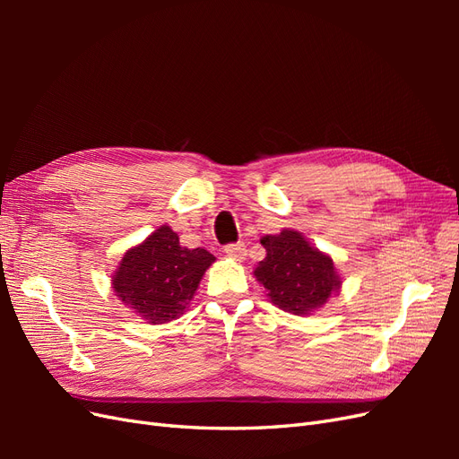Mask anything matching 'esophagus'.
Returning a JSON list of instances; mask_svg holds the SVG:
<instances>
[{
	"mask_svg": "<svg viewBox=\"0 0 459 459\" xmlns=\"http://www.w3.org/2000/svg\"><path fill=\"white\" fill-rule=\"evenodd\" d=\"M224 255L233 260H243L247 256L245 243H230L224 247Z\"/></svg>",
	"mask_w": 459,
	"mask_h": 459,
	"instance_id": "34e87169",
	"label": "esophagus"
}]
</instances>
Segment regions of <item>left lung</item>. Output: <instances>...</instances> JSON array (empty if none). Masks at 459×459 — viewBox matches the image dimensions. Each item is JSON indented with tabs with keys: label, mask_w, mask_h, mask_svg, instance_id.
Instances as JSON below:
<instances>
[{
	"label": "left lung",
	"mask_w": 459,
	"mask_h": 459,
	"mask_svg": "<svg viewBox=\"0 0 459 459\" xmlns=\"http://www.w3.org/2000/svg\"><path fill=\"white\" fill-rule=\"evenodd\" d=\"M266 258L255 268V277L266 289L273 307L295 316H310L339 295L342 280L333 258L290 228L260 239Z\"/></svg>",
	"instance_id": "obj_1"
}]
</instances>
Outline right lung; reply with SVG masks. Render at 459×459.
Wrapping results in <instances>:
<instances>
[{
	"instance_id": "1",
	"label": "right lung",
	"mask_w": 459,
	"mask_h": 459,
	"mask_svg": "<svg viewBox=\"0 0 459 459\" xmlns=\"http://www.w3.org/2000/svg\"><path fill=\"white\" fill-rule=\"evenodd\" d=\"M214 260L201 247L179 245L178 233L164 224L122 255L110 283L124 307L147 324H169L186 312Z\"/></svg>"
}]
</instances>
